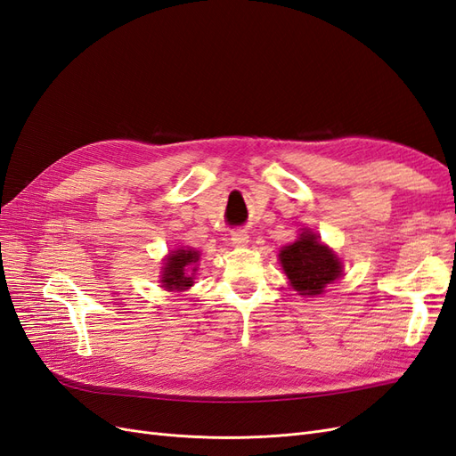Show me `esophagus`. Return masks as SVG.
Here are the masks:
<instances>
[{
    "mask_svg": "<svg viewBox=\"0 0 456 456\" xmlns=\"http://www.w3.org/2000/svg\"><path fill=\"white\" fill-rule=\"evenodd\" d=\"M230 241L233 247H247V243H249V233L245 230H233Z\"/></svg>",
    "mask_w": 456,
    "mask_h": 456,
    "instance_id": "esophagus-1",
    "label": "esophagus"
}]
</instances>
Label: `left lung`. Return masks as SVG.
Returning a JSON list of instances; mask_svg holds the SVG:
<instances>
[{
  "instance_id": "left-lung-1",
  "label": "left lung",
  "mask_w": 456,
  "mask_h": 456,
  "mask_svg": "<svg viewBox=\"0 0 456 456\" xmlns=\"http://www.w3.org/2000/svg\"><path fill=\"white\" fill-rule=\"evenodd\" d=\"M280 262L289 283L298 295H322L329 283L342 275L340 258L320 241L312 230H302L297 241L280 251Z\"/></svg>"
}]
</instances>
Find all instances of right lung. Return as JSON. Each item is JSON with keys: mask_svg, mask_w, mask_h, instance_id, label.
Segmentation results:
<instances>
[{"mask_svg": "<svg viewBox=\"0 0 456 456\" xmlns=\"http://www.w3.org/2000/svg\"><path fill=\"white\" fill-rule=\"evenodd\" d=\"M200 260V251L194 249H184V247H178L176 251L169 253V256L163 262V272H161V287L169 289V291H186L191 285H194V273Z\"/></svg>", "mask_w": 456, "mask_h": 456, "instance_id": "right-lung-1", "label": "right lung"}]
</instances>
